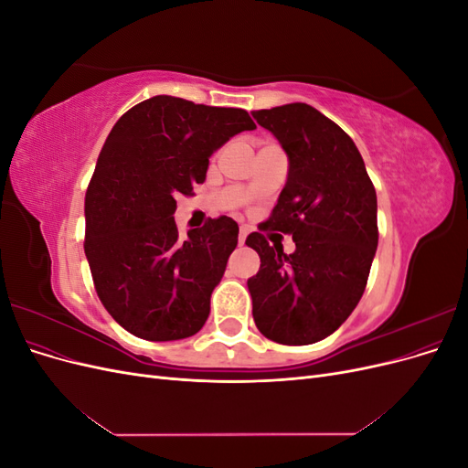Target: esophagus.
Returning <instances> with one entry per match:
<instances>
[{"label": "esophagus", "instance_id": "esophagus-1", "mask_svg": "<svg viewBox=\"0 0 468 468\" xmlns=\"http://www.w3.org/2000/svg\"><path fill=\"white\" fill-rule=\"evenodd\" d=\"M246 236H248V229H246V226H242V229H239V234H238V244L239 246H244Z\"/></svg>", "mask_w": 468, "mask_h": 468}]
</instances>
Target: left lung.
<instances>
[{
	"mask_svg": "<svg viewBox=\"0 0 468 468\" xmlns=\"http://www.w3.org/2000/svg\"><path fill=\"white\" fill-rule=\"evenodd\" d=\"M289 155V177L263 230L291 234L296 250L246 244L261 260L248 279L258 330L277 344L328 337L357 306L378 244L377 193L353 140L306 103L251 112Z\"/></svg>",
	"mask_w": 468,
	"mask_h": 468,
	"instance_id": "1",
	"label": "left lung"
}]
</instances>
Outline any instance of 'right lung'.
Masks as SVG:
<instances>
[{"label":"right lung","instance_id":"add662e5","mask_svg":"<svg viewBox=\"0 0 468 468\" xmlns=\"http://www.w3.org/2000/svg\"><path fill=\"white\" fill-rule=\"evenodd\" d=\"M253 129L244 109L172 95L146 99L112 126L86 191L83 250L99 301L126 332L169 342L205 325L238 224L208 218L179 238L176 197L193 195L210 154Z\"/></svg>","mask_w":468,"mask_h":468}]
</instances>
